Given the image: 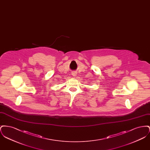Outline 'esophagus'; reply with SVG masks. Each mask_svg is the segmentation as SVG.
<instances>
[{"instance_id":"1","label":"esophagus","mask_w":150,"mask_h":150,"mask_svg":"<svg viewBox=\"0 0 150 150\" xmlns=\"http://www.w3.org/2000/svg\"><path fill=\"white\" fill-rule=\"evenodd\" d=\"M72 75L73 76H76V72H73L72 74Z\"/></svg>"}]
</instances>
